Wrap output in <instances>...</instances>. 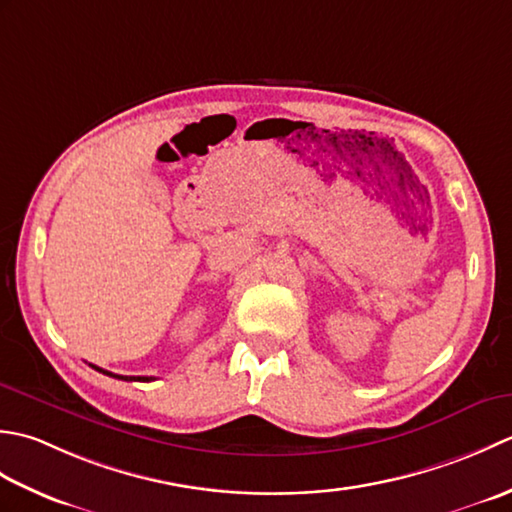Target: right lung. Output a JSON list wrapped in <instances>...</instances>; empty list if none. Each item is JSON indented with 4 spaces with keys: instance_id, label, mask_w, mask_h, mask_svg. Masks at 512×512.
Listing matches in <instances>:
<instances>
[{
    "instance_id": "1",
    "label": "right lung",
    "mask_w": 512,
    "mask_h": 512,
    "mask_svg": "<svg viewBox=\"0 0 512 512\" xmlns=\"http://www.w3.org/2000/svg\"><path fill=\"white\" fill-rule=\"evenodd\" d=\"M92 369H97V371H101V373H106V375H110V378H117V380H125V382H150V380H154V378H148V375H117V373H110V371H103V369H99V367H95V364H92Z\"/></svg>"
}]
</instances>
